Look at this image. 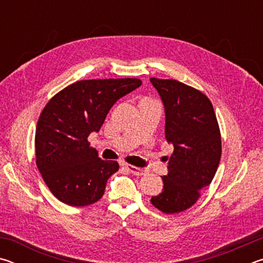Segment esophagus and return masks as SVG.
<instances>
[{"mask_svg":"<svg viewBox=\"0 0 263 263\" xmlns=\"http://www.w3.org/2000/svg\"><path fill=\"white\" fill-rule=\"evenodd\" d=\"M126 169L130 173H132L133 175H137V176H141V175H145L146 174V171L142 168H138L136 166H132V164H125Z\"/></svg>","mask_w":263,"mask_h":263,"instance_id":"34e87169","label":"esophagus"}]
</instances>
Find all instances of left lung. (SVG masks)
Wrapping results in <instances>:
<instances>
[{
  "instance_id": "obj_1",
  "label": "left lung",
  "mask_w": 263,
  "mask_h": 263,
  "mask_svg": "<svg viewBox=\"0 0 263 263\" xmlns=\"http://www.w3.org/2000/svg\"><path fill=\"white\" fill-rule=\"evenodd\" d=\"M166 111V139L174 145L163 190L151 203L163 213L183 212L211 183L221 155V138L211 101L177 80L151 79Z\"/></svg>"
}]
</instances>
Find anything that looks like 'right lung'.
Wrapping results in <instances>:
<instances>
[{
    "label": "right lung",
    "mask_w": 263,
    "mask_h": 263,
    "mask_svg": "<svg viewBox=\"0 0 263 263\" xmlns=\"http://www.w3.org/2000/svg\"><path fill=\"white\" fill-rule=\"evenodd\" d=\"M139 86L131 78L81 80L47 102L35 127V163L60 202L86 206L102 198L119 164L99 158L88 137L100 131L116 101Z\"/></svg>",
    "instance_id": "obj_1"
}]
</instances>
